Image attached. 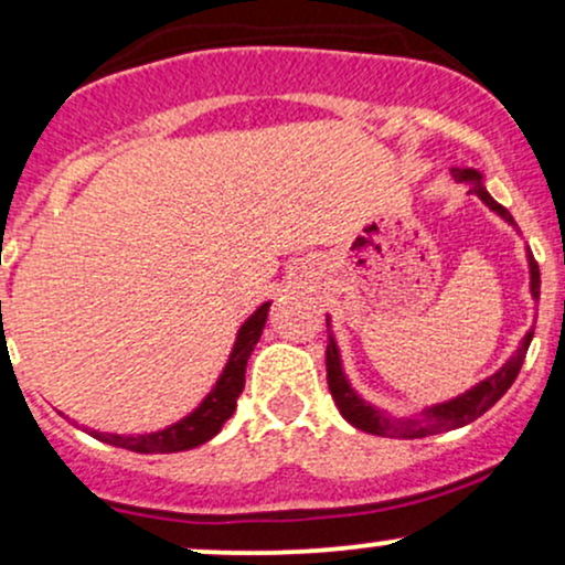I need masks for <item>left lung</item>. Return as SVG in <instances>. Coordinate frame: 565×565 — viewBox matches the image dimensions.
<instances>
[{"mask_svg": "<svg viewBox=\"0 0 565 565\" xmlns=\"http://www.w3.org/2000/svg\"><path fill=\"white\" fill-rule=\"evenodd\" d=\"M451 174L457 183H468L470 193H476V196L481 199L489 210H494L499 217L508 220L510 225H515V220H512L510 212L504 210L502 204H497V201L491 199V193L483 188L481 172L459 170V167H454ZM529 270H531V295H534V300H540V265H536L531 252H529ZM327 327H329V319H327ZM531 337H534V332H529L526 337H523L521 348L512 353V359L502 369H499L497 374H491L489 380L478 382L472 391L457 395V398H451V401H446V404L425 408L419 417L391 419V417H385L382 412H377L374 406H369L366 401H361L359 393H355L353 387H350V382L345 380V372H342L340 350H337L334 337H329V345H327V382H329V391H332L334 404H337V408H340V414L348 419L350 425L359 427V430L372 433V436H385V438L436 436V433L457 430V427L476 423L481 414L489 412V408L510 391V385L515 382L518 372H521L523 359H526Z\"/></svg>", "mask_w": 565, "mask_h": 565, "instance_id": "obj_1", "label": "left lung"}]
</instances>
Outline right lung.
I'll use <instances>...</instances> for the list:
<instances>
[{
    "mask_svg": "<svg viewBox=\"0 0 565 565\" xmlns=\"http://www.w3.org/2000/svg\"><path fill=\"white\" fill-rule=\"evenodd\" d=\"M268 308L270 302H263L260 308L244 321V327L238 329L236 334V345L231 350L228 364H225L215 387H212L210 395H206L188 417L180 419V423L164 427V430L159 433H146V436H116V433L97 430L89 433H93L97 440H103V444L121 446V449L140 454H172L196 449V446L206 444L212 436H217L220 427L225 425V419L236 412V401L244 391L246 361H249L252 350H255L257 340H260L265 319H268Z\"/></svg>",
    "mask_w": 565,
    "mask_h": 565,
    "instance_id": "right-lung-1",
    "label": "right lung"
}]
</instances>
